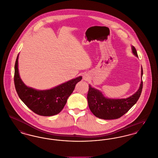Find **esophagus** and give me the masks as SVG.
<instances>
[{
    "label": "esophagus",
    "instance_id": "obj_1",
    "mask_svg": "<svg viewBox=\"0 0 158 158\" xmlns=\"http://www.w3.org/2000/svg\"><path fill=\"white\" fill-rule=\"evenodd\" d=\"M83 78H84V80H88V78H89V77L87 76V75H85V76H84V77H83Z\"/></svg>",
    "mask_w": 158,
    "mask_h": 158
}]
</instances>
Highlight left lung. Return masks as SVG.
I'll return each instance as SVG.
<instances>
[{"label": "left lung", "instance_id": "obj_1", "mask_svg": "<svg viewBox=\"0 0 158 158\" xmlns=\"http://www.w3.org/2000/svg\"><path fill=\"white\" fill-rule=\"evenodd\" d=\"M133 54L138 56L136 48L132 47ZM141 76H143L142 67ZM143 88L142 80L140 87L133 95L127 98L110 99L106 98L102 92L89 85L87 94V101L89 109L93 114L102 119H116L123 116L136 103L140 96Z\"/></svg>", "mask_w": 158, "mask_h": 158}]
</instances>
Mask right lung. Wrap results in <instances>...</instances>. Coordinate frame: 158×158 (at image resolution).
<instances>
[{"label":"right lung","mask_w":158,"mask_h":158,"mask_svg":"<svg viewBox=\"0 0 158 158\" xmlns=\"http://www.w3.org/2000/svg\"><path fill=\"white\" fill-rule=\"evenodd\" d=\"M18 56L15 64L14 83L21 100L29 109L38 115L51 116L58 114L73 92L76 84L82 80V77L64 82L52 89L36 90L28 87L21 80L18 68Z\"/></svg>","instance_id":"1"}]
</instances>
